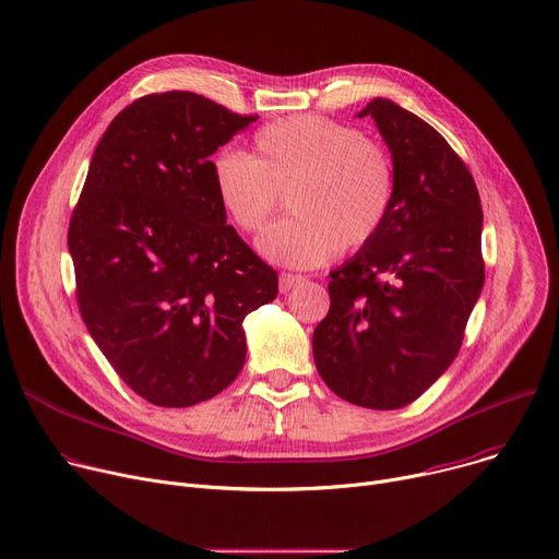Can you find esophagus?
<instances>
[{
  "mask_svg": "<svg viewBox=\"0 0 559 559\" xmlns=\"http://www.w3.org/2000/svg\"><path fill=\"white\" fill-rule=\"evenodd\" d=\"M302 281H306V276H300V274H289V272H283L281 274V278H278V289L283 292V294H287L289 289H294L296 285H300Z\"/></svg>",
  "mask_w": 559,
  "mask_h": 559,
  "instance_id": "esophagus-1",
  "label": "esophagus"
}]
</instances>
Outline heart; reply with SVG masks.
<instances>
[{
	"label": "heart",
	"mask_w": 559,
	"mask_h": 559,
	"mask_svg": "<svg viewBox=\"0 0 559 559\" xmlns=\"http://www.w3.org/2000/svg\"><path fill=\"white\" fill-rule=\"evenodd\" d=\"M214 195L240 231H259L289 191V212L259 238L272 263L310 270L338 249L368 247L385 227L396 171L383 142L321 116H292L253 133L251 154L223 148L212 160Z\"/></svg>",
	"instance_id": "heart-1"
}]
</instances>
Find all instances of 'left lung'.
<instances>
[{
  "label": "left lung",
  "mask_w": 559,
  "mask_h": 559,
  "mask_svg": "<svg viewBox=\"0 0 559 559\" xmlns=\"http://www.w3.org/2000/svg\"><path fill=\"white\" fill-rule=\"evenodd\" d=\"M396 171L383 231L330 274L314 364L328 388L370 411L419 399L460 354L484 287L481 200L466 163L419 116L374 97Z\"/></svg>",
  "instance_id": "left-lung-1"
}]
</instances>
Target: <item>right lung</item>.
I'll return each mask as SVG.
<instances>
[{
    "label": "right lung",
    "instance_id": "add662e5",
    "mask_svg": "<svg viewBox=\"0 0 559 559\" xmlns=\"http://www.w3.org/2000/svg\"><path fill=\"white\" fill-rule=\"evenodd\" d=\"M259 116L189 91L148 93L95 146L69 223L82 321L142 399L187 408L242 370L249 312L278 274L227 225L212 154Z\"/></svg>",
    "mask_w": 559,
    "mask_h": 559
}]
</instances>
